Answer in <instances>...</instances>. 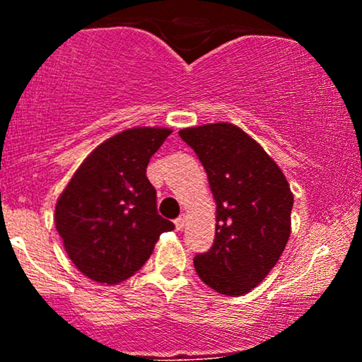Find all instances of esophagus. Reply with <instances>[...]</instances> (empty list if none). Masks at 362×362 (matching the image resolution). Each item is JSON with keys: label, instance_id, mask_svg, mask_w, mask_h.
<instances>
[{"label": "esophagus", "instance_id": "1", "mask_svg": "<svg viewBox=\"0 0 362 362\" xmlns=\"http://www.w3.org/2000/svg\"><path fill=\"white\" fill-rule=\"evenodd\" d=\"M184 226H185V216H178V218L175 219V228L180 231V230H184Z\"/></svg>", "mask_w": 362, "mask_h": 362}]
</instances>
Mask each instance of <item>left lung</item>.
<instances>
[{"mask_svg":"<svg viewBox=\"0 0 362 362\" xmlns=\"http://www.w3.org/2000/svg\"><path fill=\"white\" fill-rule=\"evenodd\" d=\"M207 173L216 201L209 252L194 257L197 276L226 296L250 293L265 279L291 235V192L264 148L228 122L182 129Z\"/></svg>","mask_w":362,"mask_h":362,"instance_id":"obj_1","label":"left lung"}]
</instances>
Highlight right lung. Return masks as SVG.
Here are the masks:
<instances>
[{"instance_id": "obj_1", "label": "right lung", "mask_w": 362, "mask_h": 362, "mask_svg": "<svg viewBox=\"0 0 362 362\" xmlns=\"http://www.w3.org/2000/svg\"><path fill=\"white\" fill-rule=\"evenodd\" d=\"M172 134L134 127L95 148L56 204V228L80 272L100 284L126 281L144 265L161 233L175 224L156 211L149 158Z\"/></svg>"}]
</instances>
